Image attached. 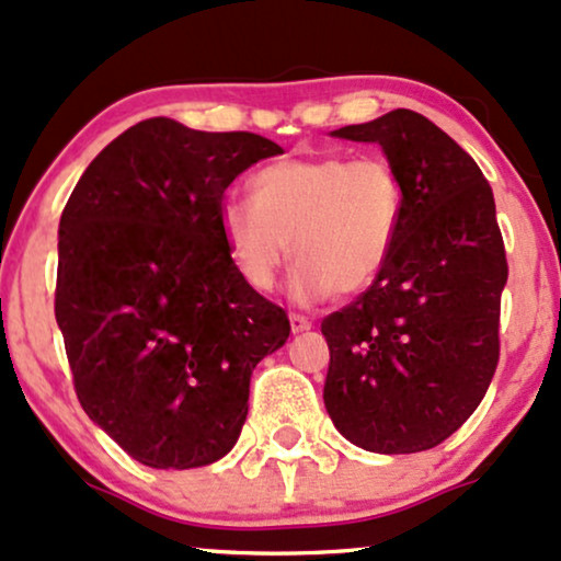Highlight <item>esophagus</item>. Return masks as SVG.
Instances as JSON below:
<instances>
[{"label":"esophagus","mask_w":561,"mask_h":561,"mask_svg":"<svg viewBox=\"0 0 561 561\" xmlns=\"http://www.w3.org/2000/svg\"><path fill=\"white\" fill-rule=\"evenodd\" d=\"M289 327H293V332H306L311 330V319L302 317V313H289Z\"/></svg>","instance_id":"obj_1"}]
</instances>
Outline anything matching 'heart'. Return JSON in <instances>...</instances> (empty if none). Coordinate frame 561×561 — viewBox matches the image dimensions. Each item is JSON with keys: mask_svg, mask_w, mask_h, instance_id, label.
Returning a JSON list of instances; mask_svg holds the SVG:
<instances>
[{"mask_svg": "<svg viewBox=\"0 0 561 561\" xmlns=\"http://www.w3.org/2000/svg\"><path fill=\"white\" fill-rule=\"evenodd\" d=\"M253 199L227 197L218 227L237 272L272 289L293 259V295L313 302L362 293L388 263L403 221V184L385 158H287L255 173ZM294 250H288V242Z\"/></svg>", "mask_w": 561, "mask_h": 561, "instance_id": "b5f03b06", "label": "heart"}]
</instances>
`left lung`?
<instances>
[{"instance_id":"1","label":"left lung","mask_w":561,"mask_h":561,"mask_svg":"<svg viewBox=\"0 0 561 561\" xmlns=\"http://www.w3.org/2000/svg\"><path fill=\"white\" fill-rule=\"evenodd\" d=\"M332 137L377 141L405 205L371 287L321 321L324 405L364 450L435 448L472 416L499 364L508 266L493 190L443 128L405 107Z\"/></svg>"}]
</instances>
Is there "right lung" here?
<instances>
[{
  "label": "right lung",
  "mask_w": 561,
  "mask_h": 561,
  "mask_svg": "<svg viewBox=\"0 0 561 561\" xmlns=\"http://www.w3.org/2000/svg\"><path fill=\"white\" fill-rule=\"evenodd\" d=\"M272 156L282 147L259 134L141 121L62 210L55 319L76 396L141 465L227 456L255 364L287 343V313L242 279L218 227L227 186Z\"/></svg>",
  "instance_id": "obj_1"
}]
</instances>
